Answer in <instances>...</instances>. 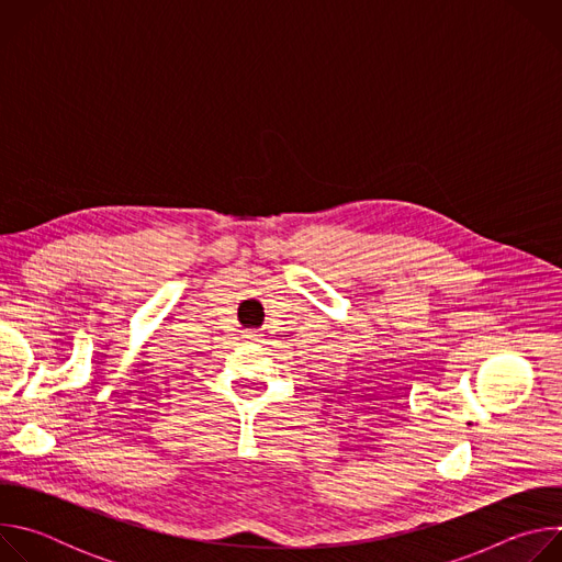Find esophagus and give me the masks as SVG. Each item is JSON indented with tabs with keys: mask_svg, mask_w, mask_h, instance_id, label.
Here are the masks:
<instances>
[{
	"mask_svg": "<svg viewBox=\"0 0 562 562\" xmlns=\"http://www.w3.org/2000/svg\"><path fill=\"white\" fill-rule=\"evenodd\" d=\"M260 338V334L256 331V329H251V331H245V340H249V342H256Z\"/></svg>",
	"mask_w": 562,
	"mask_h": 562,
	"instance_id": "34e87169",
	"label": "esophagus"
}]
</instances>
